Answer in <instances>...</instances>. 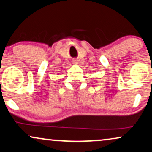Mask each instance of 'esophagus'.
I'll return each mask as SVG.
<instances>
[{
  "label": "esophagus",
  "mask_w": 152,
  "mask_h": 152,
  "mask_svg": "<svg viewBox=\"0 0 152 152\" xmlns=\"http://www.w3.org/2000/svg\"><path fill=\"white\" fill-rule=\"evenodd\" d=\"M73 63H74V64H77V61H76V60H74V61H73Z\"/></svg>",
  "instance_id": "1"
}]
</instances>
